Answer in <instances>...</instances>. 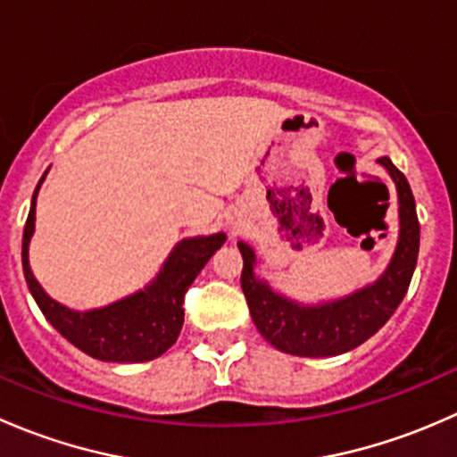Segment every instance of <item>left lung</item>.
I'll list each match as a JSON object with an SVG mask.
<instances>
[{
  "label": "left lung",
  "instance_id": "8db88e82",
  "mask_svg": "<svg viewBox=\"0 0 457 457\" xmlns=\"http://www.w3.org/2000/svg\"><path fill=\"white\" fill-rule=\"evenodd\" d=\"M378 163L385 165L398 187L400 238L389 267L371 287L327 305H298L254 278V252L245 243H238L243 254L241 287L252 320L262 338L280 352L310 358L338 356L371 338L403 303L420 250V223L407 177L389 156H380Z\"/></svg>",
  "mask_w": 457,
  "mask_h": 457
}]
</instances>
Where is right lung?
Instances as JSON below:
<instances>
[{"label": "right lung", "instance_id": "1", "mask_svg": "<svg viewBox=\"0 0 457 457\" xmlns=\"http://www.w3.org/2000/svg\"><path fill=\"white\" fill-rule=\"evenodd\" d=\"M46 177V174H44ZM41 177V181H44ZM39 181V186H41ZM21 241V265L29 289L46 320L77 349L105 362H145L159 358L177 343L183 327L186 292L210 256L225 243V234L186 238L172 250L154 283L114 305L92 312H72L41 289L29 265V243L35 229L37 190Z\"/></svg>", "mask_w": 457, "mask_h": 457}]
</instances>
